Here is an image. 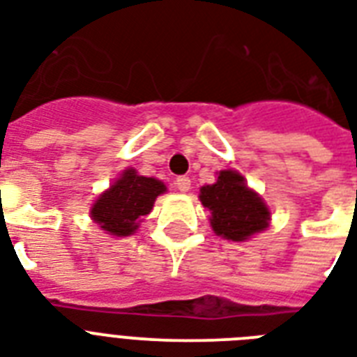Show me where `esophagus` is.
Instances as JSON below:
<instances>
[{
	"mask_svg": "<svg viewBox=\"0 0 357 357\" xmlns=\"http://www.w3.org/2000/svg\"><path fill=\"white\" fill-rule=\"evenodd\" d=\"M176 187H178V190H181V192H189L190 179L187 178V176H179V178L176 179Z\"/></svg>",
	"mask_w": 357,
	"mask_h": 357,
	"instance_id": "obj_1",
	"label": "esophagus"
}]
</instances>
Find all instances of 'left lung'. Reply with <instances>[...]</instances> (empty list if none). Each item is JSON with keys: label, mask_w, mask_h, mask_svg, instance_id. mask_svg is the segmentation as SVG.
<instances>
[{"label": "left lung", "mask_w": 357, "mask_h": 357, "mask_svg": "<svg viewBox=\"0 0 357 357\" xmlns=\"http://www.w3.org/2000/svg\"><path fill=\"white\" fill-rule=\"evenodd\" d=\"M200 202L211 211L213 231L228 241H246L268 228V207L235 170H220L217 183L202 187Z\"/></svg>", "instance_id": "left-lung-1"}]
</instances>
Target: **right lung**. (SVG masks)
Returning a JSON list of instances; mask_svg holds the SVG:
<instances>
[{"label":"right lung","mask_w":357,"mask_h":357,"mask_svg":"<svg viewBox=\"0 0 357 357\" xmlns=\"http://www.w3.org/2000/svg\"><path fill=\"white\" fill-rule=\"evenodd\" d=\"M165 190L167 185L162 181L139 176L135 168H128L94 202L91 217L105 234L128 237L137 231L142 217L151 211L155 198Z\"/></svg>","instance_id":"right-lung-1"}]
</instances>
